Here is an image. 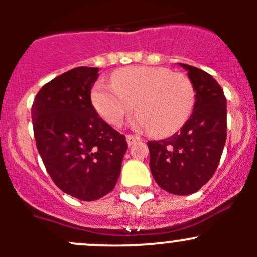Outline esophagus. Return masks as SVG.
Masks as SVG:
<instances>
[{
    "label": "esophagus",
    "mask_w": 257,
    "mask_h": 257,
    "mask_svg": "<svg viewBox=\"0 0 257 257\" xmlns=\"http://www.w3.org/2000/svg\"><path fill=\"white\" fill-rule=\"evenodd\" d=\"M141 141V137L136 136V134H126V142H128L129 145L134 144L136 142Z\"/></svg>",
    "instance_id": "34e87169"
}]
</instances>
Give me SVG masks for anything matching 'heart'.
I'll return each instance as SVG.
<instances>
[{
    "label": "heart",
    "instance_id": "b5f03b06",
    "mask_svg": "<svg viewBox=\"0 0 257 257\" xmlns=\"http://www.w3.org/2000/svg\"><path fill=\"white\" fill-rule=\"evenodd\" d=\"M95 110L118 126L134 109L133 125L153 136L174 133L186 123L195 104V89L185 73L164 67L134 66L115 72L112 84L98 82L92 92Z\"/></svg>",
    "mask_w": 257,
    "mask_h": 257
}]
</instances>
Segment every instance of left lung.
<instances>
[{
    "mask_svg": "<svg viewBox=\"0 0 257 257\" xmlns=\"http://www.w3.org/2000/svg\"><path fill=\"white\" fill-rule=\"evenodd\" d=\"M195 89V104L183 128L149 141V167L158 185L174 195L198 191L214 175L226 142V98L209 73L180 63Z\"/></svg>",
    "mask_w": 257,
    "mask_h": 257,
    "instance_id": "left-lung-1",
    "label": "left lung"
}]
</instances>
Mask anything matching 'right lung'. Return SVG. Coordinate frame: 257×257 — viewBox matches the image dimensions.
Here are the masks:
<instances>
[{"label":"right lung","mask_w":257,"mask_h":257,"mask_svg":"<svg viewBox=\"0 0 257 257\" xmlns=\"http://www.w3.org/2000/svg\"><path fill=\"white\" fill-rule=\"evenodd\" d=\"M99 68L77 67L46 83L32 104L36 145L63 193L93 201L113 190L121 169L125 136L94 109L90 90Z\"/></svg>","instance_id":"add662e5"}]
</instances>
